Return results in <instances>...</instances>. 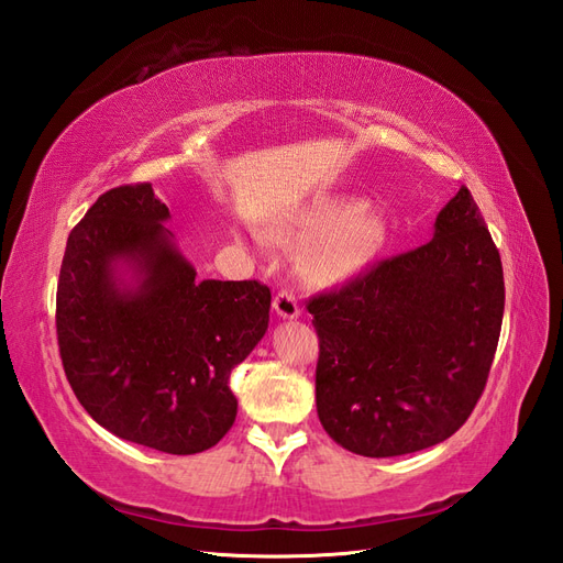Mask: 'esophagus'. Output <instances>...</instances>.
<instances>
[{"mask_svg":"<svg viewBox=\"0 0 563 563\" xmlns=\"http://www.w3.org/2000/svg\"><path fill=\"white\" fill-rule=\"evenodd\" d=\"M273 309L280 318H297L299 316V303L290 290H280L273 297Z\"/></svg>","mask_w":563,"mask_h":563,"instance_id":"1","label":"esophagus"}]
</instances>
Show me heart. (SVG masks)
<instances>
[{"label":"heart","mask_w":563,"mask_h":563,"mask_svg":"<svg viewBox=\"0 0 563 563\" xmlns=\"http://www.w3.org/2000/svg\"><path fill=\"white\" fill-rule=\"evenodd\" d=\"M285 235L311 245L303 260L318 285H344L373 266L389 243V223L373 207L353 198H328L309 205L285 227ZM268 247L266 235H256Z\"/></svg>","instance_id":"1"}]
</instances>
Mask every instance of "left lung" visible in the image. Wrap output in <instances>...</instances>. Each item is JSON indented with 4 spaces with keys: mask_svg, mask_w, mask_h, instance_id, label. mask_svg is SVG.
<instances>
[{
    "mask_svg": "<svg viewBox=\"0 0 563 563\" xmlns=\"http://www.w3.org/2000/svg\"><path fill=\"white\" fill-rule=\"evenodd\" d=\"M433 229L429 243L307 303L320 424L356 455L445 441L486 389L505 313L500 252L467 186Z\"/></svg>",
    "mask_w": 563,
    "mask_h": 563,
    "instance_id": "left-lung-1",
    "label": "left lung"
}]
</instances>
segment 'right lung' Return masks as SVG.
Masks as SVG:
<instances>
[{"label":"right lung","mask_w":563,"mask_h":563,"mask_svg":"<svg viewBox=\"0 0 563 563\" xmlns=\"http://www.w3.org/2000/svg\"><path fill=\"white\" fill-rule=\"evenodd\" d=\"M151 184L110 188L68 235L56 290L63 371L115 437L169 455L217 445L233 427L231 371L268 328L260 280H196ZM135 283L119 278V262Z\"/></svg>","instance_id":"add662e5"}]
</instances>
